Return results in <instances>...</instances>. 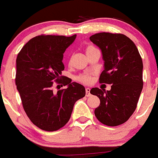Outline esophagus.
I'll return each mask as SVG.
<instances>
[{
	"label": "esophagus",
	"mask_w": 158,
	"mask_h": 158,
	"mask_svg": "<svg viewBox=\"0 0 158 158\" xmlns=\"http://www.w3.org/2000/svg\"><path fill=\"white\" fill-rule=\"evenodd\" d=\"M90 95V89L89 88H86V97H89Z\"/></svg>",
	"instance_id": "obj_1"
}]
</instances>
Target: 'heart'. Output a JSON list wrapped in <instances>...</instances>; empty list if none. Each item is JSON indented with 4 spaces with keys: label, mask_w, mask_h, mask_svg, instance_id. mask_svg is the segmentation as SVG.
I'll return each instance as SVG.
<instances>
[{
    "label": "heart",
    "mask_w": 158,
    "mask_h": 158,
    "mask_svg": "<svg viewBox=\"0 0 158 158\" xmlns=\"http://www.w3.org/2000/svg\"><path fill=\"white\" fill-rule=\"evenodd\" d=\"M95 49L96 48L93 47V46H88L86 49V53L87 54V53L90 52V51H94ZM76 79L84 84H89L91 82V80H92V77L89 74H81L76 77Z\"/></svg>",
    "instance_id": "heart-1"
}]
</instances>
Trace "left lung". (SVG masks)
I'll return each instance as SVG.
<instances>
[{"label": "left lung", "mask_w": 158, "mask_h": 158, "mask_svg": "<svg viewBox=\"0 0 158 158\" xmlns=\"http://www.w3.org/2000/svg\"><path fill=\"white\" fill-rule=\"evenodd\" d=\"M89 40L101 50L104 61L100 82L111 84L110 90L91 89L90 94L101 101L94 114L104 125L119 126L133 114L142 92V58L136 46L126 35L100 32Z\"/></svg>", "instance_id": "1"}]
</instances>
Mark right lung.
<instances>
[{
  "label": "right lung",
  "mask_w": 158,
  "mask_h": 158,
  "mask_svg": "<svg viewBox=\"0 0 158 158\" xmlns=\"http://www.w3.org/2000/svg\"><path fill=\"white\" fill-rule=\"evenodd\" d=\"M72 36L40 35L24 45L16 59L15 84L23 108L31 122L43 130L53 132L65 126L74 104L86 95V89L64 76L63 54L74 42ZM67 85L54 92V81Z\"/></svg>",
  "instance_id": "1"
}]
</instances>
